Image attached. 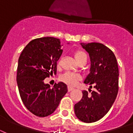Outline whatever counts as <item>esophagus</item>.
Here are the masks:
<instances>
[{
    "label": "esophagus",
    "mask_w": 133,
    "mask_h": 133,
    "mask_svg": "<svg viewBox=\"0 0 133 133\" xmlns=\"http://www.w3.org/2000/svg\"><path fill=\"white\" fill-rule=\"evenodd\" d=\"M73 90H74V88L72 87H70V86H69V87L68 88V92H70V91Z\"/></svg>",
    "instance_id": "esophagus-1"
}]
</instances>
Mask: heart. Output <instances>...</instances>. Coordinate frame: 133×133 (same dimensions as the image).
<instances>
[{
    "label": "heart",
    "mask_w": 133,
    "mask_h": 133,
    "mask_svg": "<svg viewBox=\"0 0 133 133\" xmlns=\"http://www.w3.org/2000/svg\"><path fill=\"white\" fill-rule=\"evenodd\" d=\"M74 56L78 63L83 60H87V55L85 52L81 50H77L74 53ZM59 66H60V63H58V67ZM60 80L68 85L73 86L76 85L79 80H81V76L78 74L68 72L61 76Z\"/></svg>",
    "instance_id": "heart-1"
}]
</instances>
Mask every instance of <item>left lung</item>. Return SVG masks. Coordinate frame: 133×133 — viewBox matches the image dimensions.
Here are the masks:
<instances>
[{"instance_id":"obj_1","label":"left lung","mask_w":133,"mask_h":133,"mask_svg":"<svg viewBox=\"0 0 133 133\" xmlns=\"http://www.w3.org/2000/svg\"><path fill=\"white\" fill-rule=\"evenodd\" d=\"M81 45L89 54L91 61L90 73L84 83L96 90L90 96L87 91L82 92L83 97L75 105V112L81 122L92 123L105 115L115 101L119 90V68L112 51L103 44Z\"/></svg>"}]
</instances>
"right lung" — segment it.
I'll return each mask as SVG.
<instances>
[{
    "mask_svg": "<svg viewBox=\"0 0 133 133\" xmlns=\"http://www.w3.org/2000/svg\"><path fill=\"white\" fill-rule=\"evenodd\" d=\"M62 52L58 38L43 37L31 41L20 55L18 88L23 103L34 115L44 117L53 113L68 92L67 85L63 82L50 88L43 81L56 74L57 61Z\"/></svg>",
    "mask_w": 133,
    "mask_h": 133,
    "instance_id": "obj_1",
    "label": "right lung"
}]
</instances>
